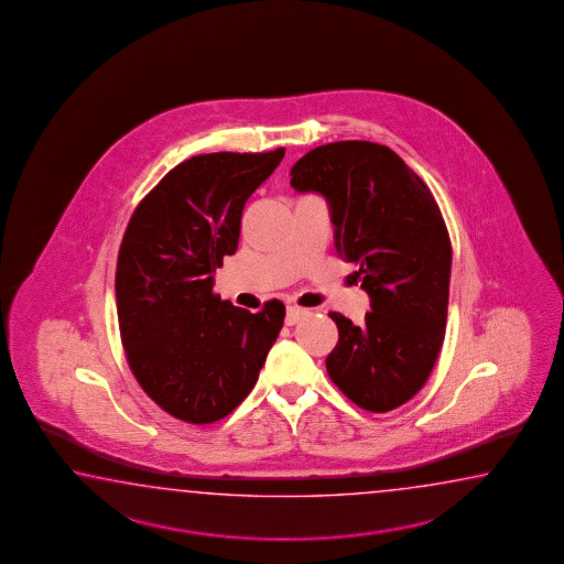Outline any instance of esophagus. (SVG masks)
I'll return each instance as SVG.
<instances>
[{"mask_svg":"<svg viewBox=\"0 0 564 564\" xmlns=\"http://www.w3.org/2000/svg\"><path fill=\"white\" fill-rule=\"evenodd\" d=\"M308 312L304 311V308H299V306H288L286 311V324L288 326H294V324L300 323L304 316H306Z\"/></svg>","mask_w":564,"mask_h":564,"instance_id":"esophagus-1","label":"esophagus"}]
</instances>
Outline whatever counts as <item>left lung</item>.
I'll return each instance as SVG.
<instances>
[{
    "label": "left lung",
    "mask_w": 564,
    "mask_h": 564,
    "mask_svg": "<svg viewBox=\"0 0 564 564\" xmlns=\"http://www.w3.org/2000/svg\"><path fill=\"white\" fill-rule=\"evenodd\" d=\"M290 175L296 192L326 197L336 252L357 265L371 299L362 324L328 314L338 328L328 377L360 409L399 408L425 384L444 345L452 243L442 212L384 144H323Z\"/></svg>",
    "instance_id": "1"
}]
</instances>
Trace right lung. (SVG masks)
Returning a JSON list of instances; mask_svg holds the SVG:
<instances>
[{"mask_svg": "<svg viewBox=\"0 0 564 564\" xmlns=\"http://www.w3.org/2000/svg\"><path fill=\"white\" fill-rule=\"evenodd\" d=\"M284 151L183 161L144 195L122 236L120 340L144 393L177 420L204 425L238 408L284 324L280 300L252 314L214 292L217 268L238 250L243 205Z\"/></svg>", "mask_w": 564, "mask_h": 564, "instance_id": "add662e5", "label": "right lung"}]
</instances>
